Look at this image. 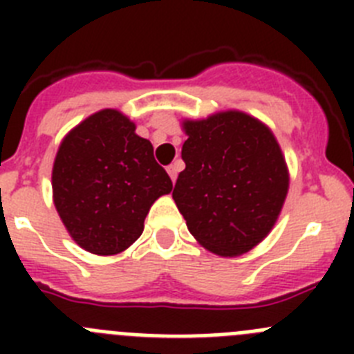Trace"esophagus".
<instances>
[{"instance_id":"obj_1","label":"esophagus","mask_w":354,"mask_h":354,"mask_svg":"<svg viewBox=\"0 0 354 354\" xmlns=\"http://www.w3.org/2000/svg\"><path fill=\"white\" fill-rule=\"evenodd\" d=\"M168 175H170L171 183H175L177 180V174H179V168H177V165H170V167L167 168Z\"/></svg>"}]
</instances>
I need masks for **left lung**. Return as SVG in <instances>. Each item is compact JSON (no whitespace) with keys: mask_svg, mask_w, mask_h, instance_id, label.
<instances>
[{"mask_svg":"<svg viewBox=\"0 0 354 354\" xmlns=\"http://www.w3.org/2000/svg\"><path fill=\"white\" fill-rule=\"evenodd\" d=\"M186 168L174 187L187 230L209 252L237 257L277 223L289 192V168L273 131L227 109L183 120Z\"/></svg>","mask_w":354,"mask_h":354,"instance_id":"obj_1","label":"left lung"}]
</instances>
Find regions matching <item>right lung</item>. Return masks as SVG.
Returning <instances> with one entry per match:
<instances>
[{"label": "right lung", "instance_id": "add662e5", "mask_svg": "<svg viewBox=\"0 0 354 354\" xmlns=\"http://www.w3.org/2000/svg\"><path fill=\"white\" fill-rule=\"evenodd\" d=\"M53 202L76 245L93 255H117L143 232L156 200L171 192L149 140L118 109L80 122L62 140L53 162Z\"/></svg>", "mask_w": 354, "mask_h": 354}]
</instances>
